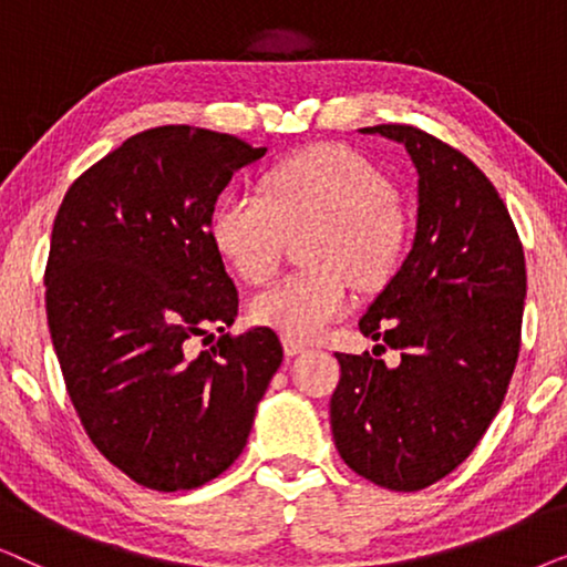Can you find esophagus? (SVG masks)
<instances>
[{
    "instance_id": "obj_1",
    "label": "esophagus",
    "mask_w": 567,
    "mask_h": 567,
    "mask_svg": "<svg viewBox=\"0 0 567 567\" xmlns=\"http://www.w3.org/2000/svg\"><path fill=\"white\" fill-rule=\"evenodd\" d=\"M307 351V343H301V340H293V338H284V353L286 355H299Z\"/></svg>"
}]
</instances>
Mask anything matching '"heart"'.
<instances>
[{
    "label": "heart",
    "instance_id": "1",
    "mask_svg": "<svg viewBox=\"0 0 567 567\" xmlns=\"http://www.w3.org/2000/svg\"><path fill=\"white\" fill-rule=\"evenodd\" d=\"M315 221L307 260L252 299V320L293 340L317 338L348 309V281L377 289L405 250V216L379 169L346 146H315L278 162L262 193L231 190L212 219L221 258L260 284L281 260L286 231Z\"/></svg>",
    "mask_w": 567,
    "mask_h": 567
}]
</instances>
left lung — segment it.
<instances>
[{
    "instance_id": "left-lung-1",
    "label": "left lung",
    "mask_w": 567,
    "mask_h": 567,
    "mask_svg": "<svg viewBox=\"0 0 567 567\" xmlns=\"http://www.w3.org/2000/svg\"><path fill=\"white\" fill-rule=\"evenodd\" d=\"M361 134L413 159L415 237L359 320L400 363L336 353L330 425L348 467L413 493L460 467L501 410L522 340L524 250L498 190L462 152L400 123Z\"/></svg>"
}]
</instances>
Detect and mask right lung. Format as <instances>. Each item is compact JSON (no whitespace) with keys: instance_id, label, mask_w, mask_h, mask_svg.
I'll list each match as a JSON object with an SVG mask.
<instances>
[{"instance_id":"right-lung-1","label":"right lung","mask_w":567,"mask_h":567,"mask_svg":"<svg viewBox=\"0 0 567 567\" xmlns=\"http://www.w3.org/2000/svg\"><path fill=\"white\" fill-rule=\"evenodd\" d=\"M266 152L206 128L142 131L69 188L53 221L45 312L69 398L105 460L152 491L231 467L284 361L270 328L192 346L237 317L212 216Z\"/></svg>"}]
</instances>
